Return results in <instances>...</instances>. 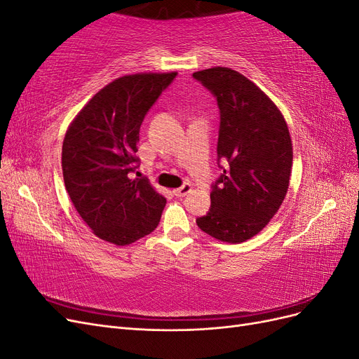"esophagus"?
<instances>
[{
  "mask_svg": "<svg viewBox=\"0 0 359 359\" xmlns=\"http://www.w3.org/2000/svg\"><path fill=\"white\" fill-rule=\"evenodd\" d=\"M191 190H193L191 184H184L182 187L173 190V194H175V196H178V198H182V196H186V194H189Z\"/></svg>",
  "mask_w": 359,
  "mask_h": 359,
  "instance_id": "1",
  "label": "esophagus"
}]
</instances>
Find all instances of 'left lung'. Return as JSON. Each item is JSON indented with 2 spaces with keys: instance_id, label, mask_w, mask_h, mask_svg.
Here are the masks:
<instances>
[{
  "instance_id": "1",
  "label": "left lung",
  "mask_w": 359,
  "mask_h": 359,
  "mask_svg": "<svg viewBox=\"0 0 359 359\" xmlns=\"http://www.w3.org/2000/svg\"><path fill=\"white\" fill-rule=\"evenodd\" d=\"M217 99L220 132L217 156L223 173L212 186L211 208L196 220L215 240L244 243L277 214L289 189L292 139L277 104L240 72H194Z\"/></svg>"
}]
</instances>
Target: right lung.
<instances>
[{"mask_svg": "<svg viewBox=\"0 0 359 359\" xmlns=\"http://www.w3.org/2000/svg\"><path fill=\"white\" fill-rule=\"evenodd\" d=\"M177 72L126 74L93 95L70 123L61 166L76 211L100 240L128 245L158 226L166 198L137 169L139 130Z\"/></svg>", "mask_w": 359, "mask_h": 359, "instance_id": "right-lung-1", "label": "right lung"}]
</instances>
